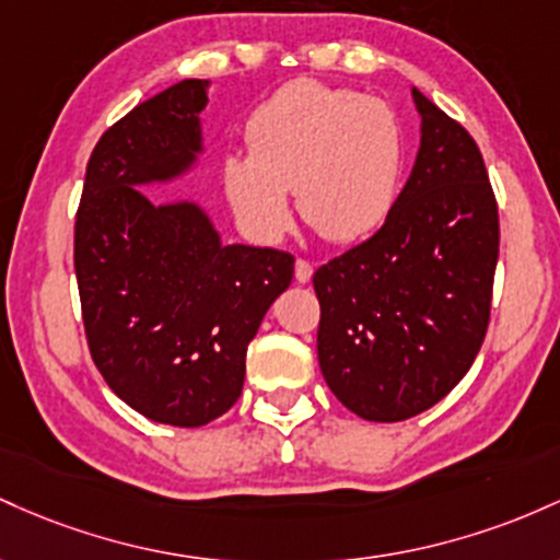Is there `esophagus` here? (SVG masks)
I'll return each mask as SVG.
<instances>
[{
    "instance_id": "esophagus-1",
    "label": "esophagus",
    "mask_w": 560,
    "mask_h": 560,
    "mask_svg": "<svg viewBox=\"0 0 560 560\" xmlns=\"http://www.w3.org/2000/svg\"><path fill=\"white\" fill-rule=\"evenodd\" d=\"M312 264L306 259H296V280L299 282H310L312 280Z\"/></svg>"
}]
</instances>
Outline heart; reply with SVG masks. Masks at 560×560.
<instances>
[{"instance_id": "b5f03b06", "label": "heart", "mask_w": 560, "mask_h": 560, "mask_svg": "<svg viewBox=\"0 0 560 560\" xmlns=\"http://www.w3.org/2000/svg\"><path fill=\"white\" fill-rule=\"evenodd\" d=\"M248 155L222 161L228 200L246 232L275 243L301 217L332 243L370 235L392 211L405 168V129L378 97L301 79L248 116Z\"/></svg>"}]
</instances>
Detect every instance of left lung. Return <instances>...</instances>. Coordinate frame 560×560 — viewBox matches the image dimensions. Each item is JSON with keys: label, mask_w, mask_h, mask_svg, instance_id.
Returning <instances> with one entry per match:
<instances>
[{"label": "left lung", "mask_w": 560, "mask_h": 560, "mask_svg": "<svg viewBox=\"0 0 560 560\" xmlns=\"http://www.w3.org/2000/svg\"><path fill=\"white\" fill-rule=\"evenodd\" d=\"M420 148L373 237L314 272L317 357L343 407L375 423L429 410L460 383L489 325L498 200L466 129L412 90Z\"/></svg>", "instance_id": "obj_1"}]
</instances>
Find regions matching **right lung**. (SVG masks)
<instances>
[{
	"label": "right lung",
	"instance_id": "1",
	"mask_svg": "<svg viewBox=\"0 0 560 560\" xmlns=\"http://www.w3.org/2000/svg\"><path fill=\"white\" fill-rule=\"evenodd\" d=\"M209 84L179 81L100 137L73 237L94 364L131 410L179 429L235 405L250 338L293 280L285 250L224 246L198 203L155 206L137 190L196 166Z\"/></svg>",
	"mask_w": 560,
	"mask_h": 560
}]
</instances>
